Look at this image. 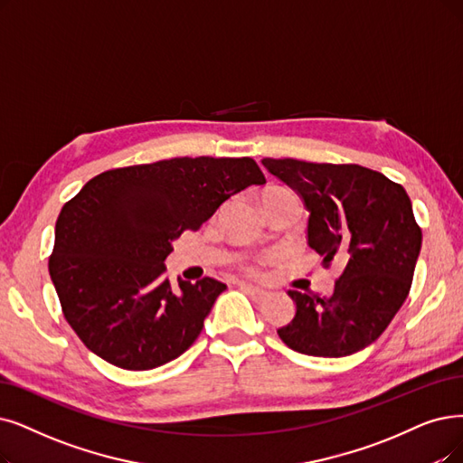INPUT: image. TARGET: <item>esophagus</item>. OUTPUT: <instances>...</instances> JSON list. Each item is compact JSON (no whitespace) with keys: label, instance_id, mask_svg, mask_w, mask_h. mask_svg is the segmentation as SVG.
<instances>
[{"label":"esophagus","instance_id":"34e87169","mask_svg":"<svg viewBox=\"0 0 463 463\" xmlns=\"http://www.w3.org/2000/svg\"><path fill=\"white\" fill-rule=\"evenodd\" d=\"M239 288H241L243 292H247L252 300H262V298H266V290L264 288H260V287H254V285H249V283H239Z\"/></svg>","mask_w":463,"mask_h":463}]
</instances>
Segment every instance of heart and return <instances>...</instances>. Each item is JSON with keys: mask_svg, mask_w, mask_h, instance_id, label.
Returning a JSON list of instances; mask_svg holds the SVG:
<instances>
[{"mask_svg": "<svg viewBox=\"0 0 463 463\" xmlns=\"http://www.w3.org/2000/svg\"><path fill=\"white\" fill-rule=\"evenodd\" d=\"M277 190H287V188H281V186H271V188H268V190H264V192H277Z\"/></svg>", "mask_w": 463, "mask_h": 463, "instance_id": "obj_1", "label": "heart"}]
</instances>
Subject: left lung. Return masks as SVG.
<instances>
[{
	"label": "left lung",
	"mask_w": 463,
	"mask_h": 463,
	"mask_svg": "<svg viewBox=\"0 0 463 463\" xmlns=\"http://www.w3.org/2000/svg\"><path fill=\"white\" fill-rule=\"evenodd\" d=\"M309 211L307 245L345 268L330 296L288 290L294 319L277 330L294 351L347 357L380 338L409 296L421 230L401 184L361 165L262 159Z\"/></svg>",
	"instance_id": "1"
}]
</instances>
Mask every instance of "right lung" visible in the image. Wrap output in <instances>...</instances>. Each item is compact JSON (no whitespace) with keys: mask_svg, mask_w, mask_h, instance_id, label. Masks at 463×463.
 Instances as JSON below:
<instances>
[{"mask_svg":"<svg viewBox=\"0 0 463 463\" xmlns=\"http://www.w3.org/2000/svg\"><path fill=\"white\" fill-rule=\"evenodd\" d=\"M266 178L250 157H175L106 171L62 207L49 273L80 340L125 371L180 357L226 285L171 287L165 260L232 195Z\"/></svg>","mask_w":463,"mask_h":463,"instance_id":"right-lung-1","label":"right lung"}]
</instances>
